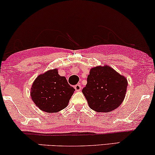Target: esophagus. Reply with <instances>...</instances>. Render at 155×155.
I'll return each mask as SVG.
<instances>
[{
	"label": "esophagus",
	"instance_id": "34e87169",
	"mask_svg": "<svg viewBox=\"0 0 155 155\" xmlns=\"http://www.w3.org/2000/svg\"><path fill=\"white\" fill-rule=\"evenodd\" d=\"M75 91L79 92V91L81 90V85H80V84H77L76 85H75Z\"/></svg>",
	"mask_w": 155,
	"mask_h": 155
}]
</instances>
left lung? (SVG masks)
Here are the masks:
<instances>
[{"instance_id":"8db88e82","label":"left lung","mask_w":155,"mask_h":155,"mask_svg":"<svg viewBox=\"0 0 155 155\" xmlns=\"http://www.w3.org/2000/svg\"><path fill=\"white\" fill-rule=\"evenodd\" d=\"M128 81L109 65L91 68L82 93L90 109L110 112L117 109L126 97Z\"/></svg>"}]
</instances>
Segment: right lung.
Wrapping results in <instances>:
<instances>
[{
    "label": "right lung",
    "mask_w": 155,
    "mask_h": 155,
    "mask_svg": "<svg viewBox=\"0 0 155 155\" xmlns=\"http://www.w3.org/2000/svg\"><path fill=\"white\" fill-rule=\"evenodd\" d=\"M75 89L60 76L58 70L53 69L36 78L31 88V97L41 111L56 113L65 109Z\"/></svg>",
    "instance_id": "right-lung-1"
}]
</instances>
